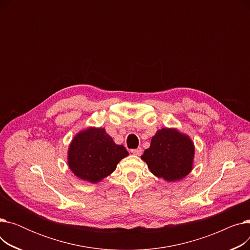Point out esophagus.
I'll return each instance as SVG.
<instances>
[{
	"instance_id": "obj_1",
	"label": "esophagus",
	"mask_w": 250,
	"mask_h": 250,
	"mask_svg": "<svg viewBox=\"0 0 250 250\" xmlns=\"http://www.w3.org/2000/svg\"><path fill=\"white\" fill-rule=\"evenodd\" d=\"M130 152H132L135 155H137V156H140L142 154L143 150H142V148H137V149H132V150H130Z\"/></svg>"
}]
</instances>
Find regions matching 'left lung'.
Instances as JSON below:
<instances>
[{
	"label": "left lung",
	"instance_id": "1",
	"mask_svg": "<svg viewBox=\"0 0 250 250\" xmlns=\"http://www.w3.org/2000/svg\"><path fill=\"white\" fill-rule=\"evenodd\" d=\"M194 147L188 136L176 129L162 128L152 138L142 159L151 172L167 181L180 180L191 170Z\"/></svg>",
	"mask_w": 250,
	"mask_h": 250
}]
</instances>
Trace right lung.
<instances>
[{
    "instance_id": "obj_1",
    "label": "right lung",
    "mask_w": 250,
    "mask_h": 250,
    "mask_svg": "<svg viewBox=\"0 0 250 250\" xmlns=\"http://www.w3.org/2000/svg\"><path fill=\"white\" fill-rule=\"evenodd\" d=\"M127 155L125 148L114 144L104 128H88L72 141L69 166L79 178L95 183L112 173Z\"/></svg>"
}]
</instances>
